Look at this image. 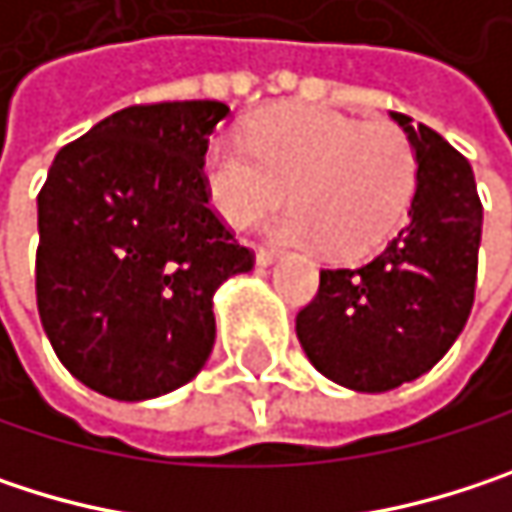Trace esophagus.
I'll return each instance as SVG.
<instances>
[{
    "label": "esophagus",
    "instance_id": "obj_1",
    "mask_svg": "<svg viewBox=\"0 0 512 512\" xmlns=\"http://www.w3.org/2000/svg\"><path fill=\"white\" fill-rule=\"evenodd\" d=\"M255 257H257V266H269V263H275L278 252H275V249H266V246H257Z\"/></svg>",
    "mask_w": 512,
    "mask_h": 512
}]
</instances>
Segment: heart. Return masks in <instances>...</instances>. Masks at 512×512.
Segmentation results:
<instances>
[{"instance_id":"obj_1","label":"heart","mask_w":512,"mask_h":512,"mask_svg":"<svg viewBox=\"0 0 512 512\" xmlns=\"http://www.w3.org/2000/svg\"><path fill=\"white\" fill-rule=\"evenodd\" d=\"M204 177L231 225L272 210L290 186L293 207L269 231L353 257L397 228L415 192L418 159L406 133L388 121L361 124L317 106H278L249 127L246 142L213 145Z\"/></svg>"}]
</instances>
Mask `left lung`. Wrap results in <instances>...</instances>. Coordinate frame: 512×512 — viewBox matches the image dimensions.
I'll return each mask as SVG.
<instances>
[{
    "mask_svg": "<svg viewBox=\"0 0 512 512\" xmlns=\"http://www.w3.org/2000/svg\"><path fill=\"white\" fill-rule=\"evenodd\" d=\"M391 118L418 159L409 219L373 260L320 269L317 296L296 314L311 364L370 394L418 379L451 350L474 305L483 225L468 159L409 115Z\"/></svg>",
    "mask_w": 512,
    "mask_h": 512,
    "instance_id": "8db88e82",
    "label": "left lung"
}]
</instances>
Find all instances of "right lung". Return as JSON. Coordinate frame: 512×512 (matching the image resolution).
Wrapping results in <instances>:
<instances>
[{
    "mask_svg": "<svg viewBox=\"0 0 512 512\" xmlns=\"http://www.w3.org/2000/svg\"><path fill=\"white\" fill-rule=\"evenodd\" d=\"M219 100L127 106L64 145L38 192L35 293L58 361L115 400L186 385L216 341V287L255 266L210 207Z\"/></svg>",
    "mask_w": 512,
    "mask_h": 512,
    "instance_id": "right-lung-1",
    "label": "right lung"
}]
</instances>
